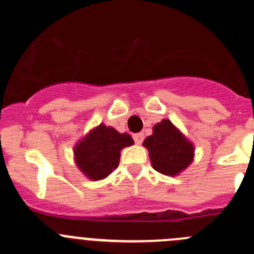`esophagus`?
<instances>
[{"label":"esophagus","mask_w":254,"mask_h":254,"mask_svg":"<svg viewBox=\"0 0 254 254\" xmlns=\"http://www.w3.org/2000/svg\"><path fill=\"white\" fill-rule=\"evenodd\" d=\"M133 140H134V142L137 143V145H140V143H142V141H143V133H134V134H133Z\"/></svg>","instance_id":"obj_1"}]
</instances>
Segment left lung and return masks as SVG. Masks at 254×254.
<instances>
[{"label": "left lung", "mask_w": 254, "mask_h": 254, "mask_svg": "<svg viewBox=\"0 0 254 254\" xmlns=\"http://www.w3.org/2000/svg\"><path fill=\"white\" fill-rule=\"evenodd\" d=\"M143 146L149 150L154 169L165 176H176L193 160V145L169 120L154 126L152 134L143 141Z\"/></svg>", "instance_id": "obj_1"}]
</instances>
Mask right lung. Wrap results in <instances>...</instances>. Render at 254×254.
<instances>
[{"label": "right lung", "mask_w": 254, "mask_h": 254, "mask_svg": "<svg viewBox=\"0 0 254 254\" xmlns=\"http://www.w3.org/2000/svg\"><path fill=\"white\" fill-rule=\"evenodd\" d=\"M132 143L128 133H120L102 123L76 145V164L87 178L100 181L118 167L121 150Z\"/></svg>", "instance_id": "obj_1"}]
</instances>
